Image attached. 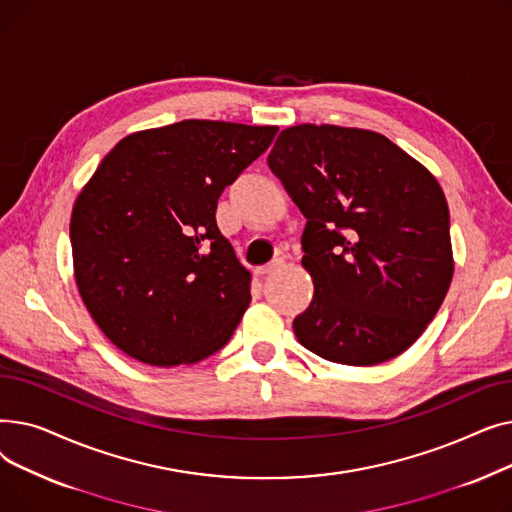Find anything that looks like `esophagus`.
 Here are the masks:
<instances>
[{"mask_svg": "<svg viewBox=\"0 0 512 512\" xmlns=\"http://www.w3.org/2000/svg\"><path fill=\"white\" fill-rule=\"evenodd\" d=\"M282 267V261L280 259H276V261H272L270 265H265V267H259V270L255 272L257 276H261V278H265V276H272L274 272H278Z\"/></svg>", "mask_w": 512, "mask_h": 512, "instance_id": "1", "label": "esophagus"}]
</instances>
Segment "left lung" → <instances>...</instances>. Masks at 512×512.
<instances>
[{"label":"left lung","mask_w":512,"mask_h":512,"mask_svg":"<svg viewBox=\"0 0 512 512\" xmlns=\"http://www.w3.org/2000/svg\"><path fill=\"white\" fill-rule=\"evenodd\" d=\"M267 166L307 218L313 301L292 328L311 353L369 367L405 353L454 274L442 186L384 134L334 124L280 132Z\"/></svg>","instance_id":"left-lung-1"}]
</instances>
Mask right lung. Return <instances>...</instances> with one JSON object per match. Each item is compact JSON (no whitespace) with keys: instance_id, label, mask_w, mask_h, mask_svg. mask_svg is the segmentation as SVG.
I'll return each instance as SVG.
<instances>
[{"instance_id":"add662e5","label":"right lung","mask_w":512,"mask_h":512,"mask_svg":"<svg viewBox=\"0 0 512 512\" xmlns=\"http://www.w3.org/2000/svg\"><path fill=\"white\" fill-rule=\"evenodd\" d=\"M278 126L182 120L107 153L70 218L74 278L99 330L153 367L197 363L230 340L251 274L215 224L224 188Z\"/></svg>"}]
</instances>
